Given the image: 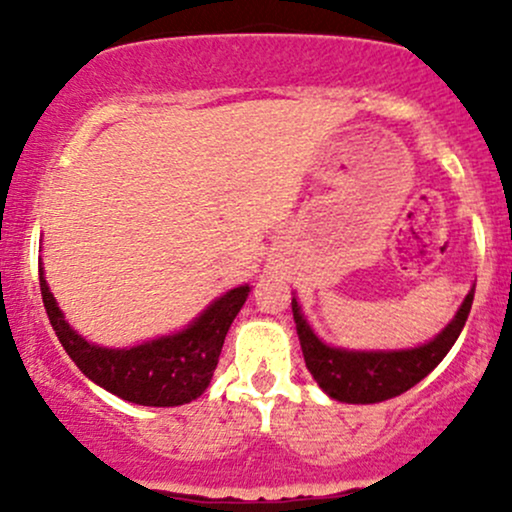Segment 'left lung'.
I'll return each instance as SVG.
<instances>
[{
	"label": "left lung",
	"instance_id": "8db88e82",
	"mask_svg": "<svg viewBox=\"0 0 512 512\" xmlns=\"http://www.w3.org/2000/svg\"><path fill=\"white\" fill-rule=\"evenodd\" d=\"M472 301L474 289L467 293L457 315L436 339L404 351L334 349V346L320 342L317 334L310 330L296 296L291 298V310L293 320H296L298 339H301L305 366L313 373L317 385L337 402L375 404L407 392L443 361L460 337L469 310H472Z\"/></svg>",
	"mask_w": 512,
	"mask_h": 512
}]
</instances>
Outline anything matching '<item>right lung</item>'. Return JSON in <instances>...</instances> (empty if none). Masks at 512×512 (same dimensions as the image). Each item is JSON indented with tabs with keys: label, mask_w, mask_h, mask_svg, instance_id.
Wrapping results in <instances>:
<instances>
[{
	"label": "right lung",
	"mask_w": 512,
	"mask_h": 512,
	"mask_svg": "<svg viewBox=\"0 0 512 512\" xmlns=\"http://www.w3.org/2000/svg\"><path fill=\"white\" fill-rule=\"evenodd\" d=\"M40 293L52 330L88 380L142 407H178L197 399L209 387L223 339L243 308L250 286H238L223 293L187 330L132 349H105L76 334L52 298L43 276V262Z\"/></svg>",
	"instance_id": "obj_1"
}]
</instances>
